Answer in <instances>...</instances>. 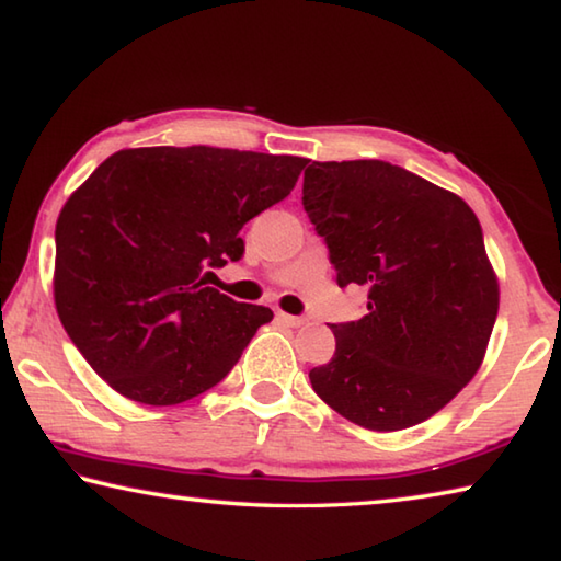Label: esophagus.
<instances>
[{
	"instance_id": "1",
	"label": "esophagus",
	"mask_w": 561,
	"mask_h": 561,
	"mask_svg": "<svg viewBox=\"0 0 561 561\" xmlns=\"http://www.w3.org/2000/svg\"><path fill=\"white\" fill-rule=\"evenodd\" d=\"M279 321H282V324H287V327H291V329H299V327H304V324H307V319H304V317L284 314V311H279Z\"/></svg>"
}]
</instances>
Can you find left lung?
<instances>
[{
	"mask_svg": "<svg viewBox=\"0 0 561 561\" xmlns=\"http://www.w3.org/2000/svg\"><path fill=\"white\" fill-rule=\"evenodd\" d=\"M301 205L339 287L366 314L331 324L336 351L311 368L317 396L368 431L428 421L478 374L497 319L482 227L458 195L386 160L311 163Z\"/></svg>",
	"mask_w": 561,
	"mask_h": 561,
	"instance_id": "left-lung-1",
	"label": "left lung"
}]
</instances>
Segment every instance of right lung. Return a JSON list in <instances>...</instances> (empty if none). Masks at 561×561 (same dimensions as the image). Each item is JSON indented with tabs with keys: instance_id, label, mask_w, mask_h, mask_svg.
Listing matches in <instances>:
<instances>
[{
	"instance_id": "right-lung-1",
	"label": "right lung",
	"mask_w": 561,
	"mask_h": 561,
	"mask_svg": "<svg viewBox=\"0 0 561 561\" xmlns=\"http://www.w3.org/2000/svg\"><path fill=\"white\" fill-rule=\"evenodd\" d=\"M307 158L210 146L118 150L56 222L66 334L121 396L175 405L222 381L272 309L207 287L242 260L244 222L287 197Z\"/></svg>"
}]
</instances>
